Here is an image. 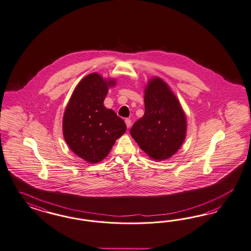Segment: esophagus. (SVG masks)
Masks as SVG:
<instances>
[{"instance_id":"obj_1","label":"esophagus","mask_w":251,"mask_h":251,"mask_svg":"<svg viewBox=\"0 0 251 251\" xmlns=\"http://www.w3.org/2000/svg\"><path fill=\"white\" fill-rule=\"evenodd\" d=\"M125 123H126L127 128L129 129V127H130V125H131V122H130V120H129V119H126V120H125Z\"/></svg>"}]
</instances>
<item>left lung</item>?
I'll use <instances>...</instances> for the list:
<instances>
[{
  "instance_id": "1",
  "label": "left lung",
  "mask_w": 251,
  "mask_h": 251,
  "mask_svg": "<svg viewBox=\"0 0 251 251\" xmlns=\"http://www.w3.org/2000/svg\"><path fill=\"white\" fill-rule=\"evenodd\" d=\"M145 115L129 130L140 148L156 161L178 151L186 138V115L175 94L159 77H152L145 89Z\"/></svg>"
}]
</instances>
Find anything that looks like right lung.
Returning a JSON list of instances; mask_svg holds the SVG:
<instances>
[{
    "instance_id": "1",
    "label": "right lung",
    "mask_w": 251,
    "mask_h": 251,
    "mask_svg": "<svg viewBox=\"0 0 251 251\" xmlns=\"http://www.w3.org/2000/svg\"><path fill=\"white\" fill-rule=\"evenodd\" d=\"M114 79L93 73L76 85L62 120L64 139L71 150L88 163L106 158L117 139L126 131V124L112 109L104 106Z\"/></svg>"
}]
</instances>
